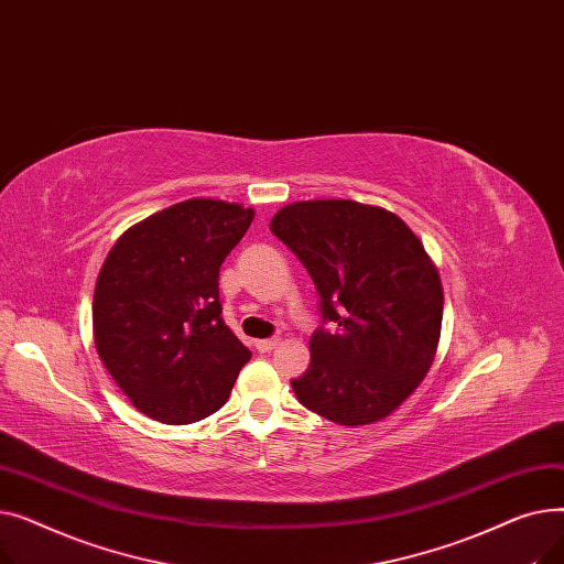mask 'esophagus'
Masks as SVG:
<instances>
[{
	"label": "esophagus",
	"mask_w": 564,
	"mask_h": 564,
	"mask_svg": "<svg viewBox=\"0 0 564 564\" xmlns=\"http://www.w3.org/2000/svg\"><path fill=\"white\" fill-rule=\"evenodd\" d=\"M276 345H279V338H264V340H256V349H258V351H262V354H264V351H272Z\"/></svg>",
	"instance_id": "1"
}]
</instances>
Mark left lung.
I'll use <instances>...</instances> for the list:
<instances>
[{
	"label": "left lung",
	"mask_w": 564,
	"mask_h": 564,
	"mask_svg": "<svg viewBox=\"0 0 564 564\" xmlns=\"http://www.w3.org/2000/svg\"><path fill=\"white\" fill-rule=\"evenodd\" d=\"M272 232L308 270L324 322L297 400L338 425H370L419 389L432 368L443 288L423 242L393 213L343 198L297 200Z\"/></svg>",
	"instance_id": "1"
}]
</instances>
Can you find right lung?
<instances>
[{
	"label": "right lung",
	"instance_id": "right-lung-1",
	"mask_svg": "<svg viewBox=\"0 0 564 564\" xmlns=\"http://www.w3.org/2000/svg\"><path fill=\"white\" fill-rule=\"evenodd\" d=\"M253 207L189 198L128 228L96 281L98 357L130 402L164 425L219 411L251 359L221 319L219 267Z\"/></svg>",
	"mask_w": 564,
	"mask_h": 564
}]
</instances>
